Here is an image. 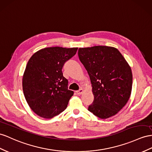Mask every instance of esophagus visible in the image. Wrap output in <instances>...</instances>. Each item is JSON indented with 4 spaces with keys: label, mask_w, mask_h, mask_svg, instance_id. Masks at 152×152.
<instances>
[{
    "label": "esophagus",
    "mask_w": 152,
    "mask_h": 152,
    "mask_svg": "<svg viewBox=\"0 0 152 152\" xmlns=\"http://www.w3.org/2000/svg\"><path fill=\"white\" fill-rule=\"evenodd\" d=\"M83 90L82 88H80V90H78V91H76L77 94H78V95L82 94H83Z\"/></svg>",
    "instance_id": "obj_1"
}]
</instances>
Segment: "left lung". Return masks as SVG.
I'll use <instances>...</instances> for the list:
<instances>
[{
  "instance_id": "left-lung-1",
  "label": "left lung",
  "mask_w": 152,
  "mask_h": 152,
  "mask_svg": "<svg viewBox=\"0 0 152 152\" xmlns=\"http://www.w3.org/2000/svg\"><path fill=\"white\" fill-rule=\"evenodd\" d=\"M77 54L90 77L94 94V102L88 110L101 119L118 114L131 95L132 72L130 65L113 47L79 48Z\"/></svg>"
}]
</instances>
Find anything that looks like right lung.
Wrapping results in <instances>:
<instances>
[{"label": "right lung", "mask_w": 152, "mask_h": 152, "mask_svg": "<svg viewBox=\"0 0 152 152\" xmlns=\"http://www.w3.org/2000/svg\"><path fill=\"white\" fill-rule=\"evenodd\" d=\"M77 50L51 47L38 50L30 58L23 75L22 88L27 103L38 115L50 119L67 108L74 92L68 89L62 68Z\"/></svg>", "instance_id": "obj_1"}]
</instances>
